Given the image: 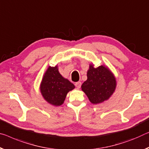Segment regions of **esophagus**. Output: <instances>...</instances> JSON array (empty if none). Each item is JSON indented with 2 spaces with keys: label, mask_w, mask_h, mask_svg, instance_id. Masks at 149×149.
I'll return each mask as SVG.
<instances>
[{
  "label": "esophagus",
  "mask_w": 149,
  "mask_h": 149,
  "mask_svg": "<svg viewBox=\"0 0 149 149\" xmlns=\"http://www.w3.org/2000/svg\"><path fill=\"white\" fill-rule=\"evenodd\" d=\"M75 87H77V89H79L80 87H81V83L80 81H77V82H76V83L75 84Z\"/></svg>",
  "instance_id": "34e87169"
}]
</instances>
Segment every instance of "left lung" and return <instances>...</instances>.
<instances>
[{
  "instance_id": "left-lung-1",
  "label": "left lung",
  "mask_w": 149,
  "mask_h": 149,
  "mask_svg": "<svg viewBox=\"0 0 149 149\" xmlns=\"http://www.w3.org/2000/svg\"><path fill=\"white\" fill-rule=\"evenodd\" d=\"M87 76V79L82 84L81 89L92 103L103 102L114 92L116 81L107 68L101 65L94 68L93 65H90Z\"/></svg>"
}]
</instances>
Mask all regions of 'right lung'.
Wrapping results in <instances>:
<instances>
[{
	"label": "right lung",
	"instance_id": "right-lung-1",
	"mask_svg": "<svg viewBox=\"0 0 149 149\" xmlns=\"http://www.w3.org/2000/svg\"><path fill=\"white\" fill-rule=\"evenodd\" d=\"M74 85L63 78L58 72V66L49 67L45 73L40 86L42 96L48 103L55 106L62 104L68 92Z\"/></svg>",
	"mask_w": 149,
	"mask_h": 149
}]
</instances>
